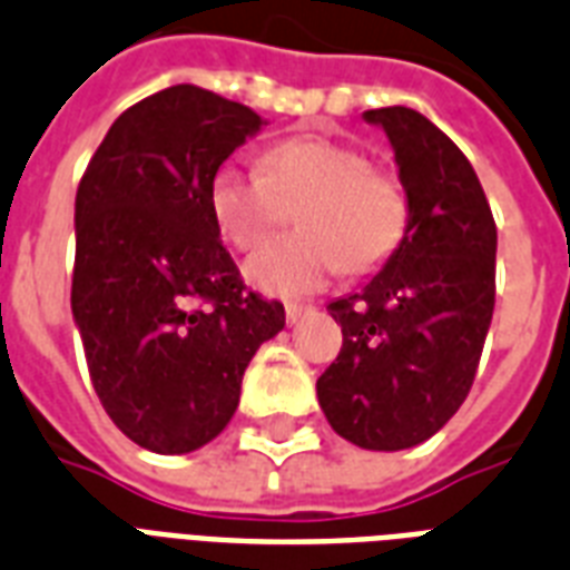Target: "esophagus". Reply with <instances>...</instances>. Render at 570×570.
<instances>
[{"mask_svg":"<svg viewBox=\"0 0 570 570\" xmlns=\"http://www.w3.org/2000/svg\"><path fill=\"white\" fill-rule=\"evenodd\" d=\"M284 311H286V323L295 325L304 314H307V311H311V307H307V304H298V302H286Z\"/></svg>","mask_w":570,"mask_h":570,"instance_id":"esophagus-1","label":"esophagus"}]
</instances>
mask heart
<instances>
[{"label": "heart", "mask_w": 570, "mask_h": 570, "mask_svg": "<svg viewBox=\"0 0 570 570\" xmlns=\"http://www.w3.org/2000/svg\"><path fill=\"white\" fill-rule=\"evenodd\" d=\"M217 227L238 250H254L295 208L298 233L275 238L245 263L247 284L266 295H307L332 275L382 266L406 236L403 181L371 167L362 151L323 134L268 146L263 173L220 167L208 188Z\"/></svg>", "instance_id": "1"}]
</instances>
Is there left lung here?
<instances>
[{"label":"left lung","instance_id":"obj_1","mask_svg":"<svg viewBox=\"0 0 570 570\" xmlns=\"http://www.w3.org/2000/svg\"><path fill=\"white\" fill-rule=\"evenodd\" d=\"M410 197L397 250L328 304L343 346L316 380L337 436L367 451L430 440L466 401L497 304V224L466 155L410 107L367 110Z\"/></svg>","mask_w":570,"mask_h":570}]
</instances>
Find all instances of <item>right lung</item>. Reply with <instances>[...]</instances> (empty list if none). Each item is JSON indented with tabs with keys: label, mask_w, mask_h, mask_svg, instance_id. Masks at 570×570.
<instances>
[{
	"label": "right lung",
	"mask_w": 570,
	"mask_h": 570,
	"mask_svg": "<svg viewBox=\"0 0 570 570\" xmlns=\"http://www.w3.org/2000/svg\"><path fill=\"white\" fill-rule=\"evenodd\" d=\"M266 121L181 82L112 121L82 173L71 311L112 424L155 454L227 428L247 362L284 328L220 242L208 188Z\"/></svg>",
	"instance_id": "right-lung-1"
}]
</instances>
